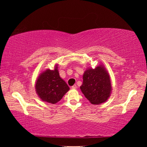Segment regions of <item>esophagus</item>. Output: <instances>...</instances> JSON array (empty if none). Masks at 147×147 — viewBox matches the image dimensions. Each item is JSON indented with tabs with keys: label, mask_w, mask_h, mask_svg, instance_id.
<instances>
[{
	"label": "esophagus",
	"mask_w": 147,
	"mask_h": 147,
	"mask_svg": "<svg viewBox=\"0 0 147 147\" xmlns=\"http://www.w3.org/2000/svg\"><path fill=\"white\" fill-rule=\"evenodd\" d=\"M76 88H77V86L76 85V84H75V85H74V86H72V89H76Z\"/></svg>",
	"instance_id": "1"
}]
</instances>
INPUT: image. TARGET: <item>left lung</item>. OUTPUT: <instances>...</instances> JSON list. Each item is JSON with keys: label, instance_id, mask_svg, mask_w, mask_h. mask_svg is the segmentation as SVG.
<instances>
[{"label": "left lung", "instance_id": "left-lung-1", "mask_svg": "<svg viewBox=\"0 0 147 147\" xmlns=\"http://www.w3.org/2000/svg\"><path fill=\"white\" fill-rule=\"evenodd\" d=\"M80 89L92 104H100L108 100L112 87L110 76L103 65L86 69Z\"/></svg>", "mask_w": 147, "mask_h": 147}]
</instances>
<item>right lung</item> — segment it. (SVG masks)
Segmentation results:
<instances>
[{
    "label": "right lung",
    "instance_id": "add662e5",
    "mask_svg": "<svg viewBox=\"0 0 147 147\" xmlns=\"http://www.w3.org/2000/svg\"><path fill=\"white\" fill-rule=\"evenodd\" d=\"M35 89L42 101L54 104L60 100L69 90V87L59 76L56 64L54 70L48 69L39 74Z\"/></svg>",
    "mask_w": 147,
    "mask_h": 147
}]
</instances>
